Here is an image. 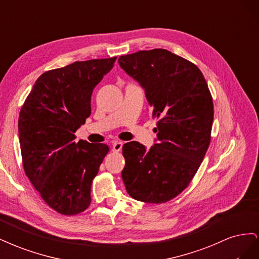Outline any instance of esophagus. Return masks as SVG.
<instances>
[{"mask_svg":"<svg viewBox=\"0 0 259 259\" xmlns=\"http://www.w3.org/2000/svg\"><path fill=\"white\" fill-rule=\"evenodd\" d=\"M122 146H123V143L122 142H113L112 144V150L115 151V152H119L121 149H122Z\"/></svg>","mask_w":259,"mask_h":259,"instance_id":"esophagus-1","label":"esophagus"}]
</instances>
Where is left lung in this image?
I'll return each instance as SVG.
<instances>
[{"label": "left lung", "mask_w": 259, "mask_h": 259, "mask_svg": "<svg viewBox=\"0 0 259 259\" xmlns=\"http://www.w3.org/2000/svg\"><path fill=\"white\" fill-rule=\"evenodd\" d=\"M119 65L144 89L159 119L153 146H123V183L135 200L167 202L189 185L209 146L214 109L207 83L192 62L162 49L121 56Z\"/></svg>", "instance_id": "1"}]
</instances>
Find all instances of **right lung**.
<instances>
[{
	"label": "right lung",
	"instance_id": "1",
	"mask_svg": "<svg viewBox=\"0 0 259 259\" xmlns=\"http://www.w3.org/2000/svg\"><path fill=\"white\" fill-rule=\"evenodd\" d=\"M116 57L75 61L43 73L23 104L18 135L23 168L46 204L75 215L91 204V187L109 147L75 143L91 115L94 89Z\"/></svg>",
	"mask_w": 259,
	"mask_h": 259
}]
</instances>
